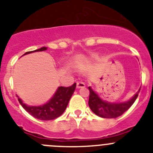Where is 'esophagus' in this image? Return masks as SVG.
<instances>
[{
  "label": "esophagus",
  "instance_id": "obj_1",
  "mask_svg": "<svg viewBox=\"0 0 153 153\" xmlns=\"http://www.w3.org/2000/svg\"><path fill=\"white\" fill-rule=\"evenodd\" d=\"M85 84L81 81H78L77 82V88H85Z\"/></svg>",
  "mask_w": 153,
  "mask_h": 153
}]
</instances>
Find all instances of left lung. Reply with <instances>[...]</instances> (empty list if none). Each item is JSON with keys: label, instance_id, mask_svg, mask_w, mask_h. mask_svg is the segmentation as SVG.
Wrapping results in <instances>:
<instances>
[{"label": "left lung", "instance_id": "1", "mask_svg": "<svg viewBox=\"0 0 153 153\" xmlns=\"http://www.w3.org/2000/svg\"><path fill=\"white\" fill-rule=\"evenodd\" d=\"M88 89L90 91L89 101H88L90 108L94 114L104 118H115L122 115L133 105L137 98L138 94L140 91V88L139 91L136 93L134 96L129 100L113 103L101 99L99 95L94 92L91 87H88Z\"/></svg>", "mask_w": 153, "mask_h": 153}]
</instances>
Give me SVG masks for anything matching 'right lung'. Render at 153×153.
Instances as JSON below:
<instances>
[{
  "mask_svg": "<svg viewBox=\"0 0 153 153\" xmlns=\"http://www.w3.org/2000/svg\"><path fill=\"white\" fill-rule=\"evenodd\" d=\"M47 48L44 47L40 49L35 50L34 51H28L25 53V54L31 53L37 51H46ZM76 88V83H74L70 87H59L56 90L51 100L44 105H39V106H29L26 104L23 103L22 100L18 98L19 103L22 105L26 112L35 118H38L42 121H48L53 120L60 116L64 111L66 109L68 105V101L70 98L72 97V94Z\"/></svg>",
  "mask_w": 153,
  "mask_h": 153,
  "instance_id": "right-lung-1",
  "label": "right lung"
}]
</instances>
